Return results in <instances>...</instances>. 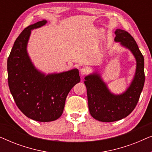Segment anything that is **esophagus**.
Masks as SVG:
<instances>
[{
    "label": "esophagus",
    "mask_w": 152,
    "mask_h": 152,
    "mask_svg": "<svg viewBox=\"0 0 152 152\" xmlns=\"http://www.w3.org/2000/svg\"><path fill=\"white\" fill-rule=\"evenodd\" d=\"M88 72H89V69L88 68H82V69L80 70V74L82 75V76L85 75L88 73Z\"/></svg>",
    "instance_id": "34e87169"
}]
</instances>
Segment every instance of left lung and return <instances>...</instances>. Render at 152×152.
<instances>
[{
	"instance_id": "1",
	"label": "left lung",
	"mask_w": 152,
	"mask_h": 152,
	"mask_svg": "<svg viewBox=\"0 0 152 152\" xmlns=\"http://www.w3.org/2000/svg\"><path fill=\"white\" fill-rule=\"evenodd\" d=\"M114 41L129 50L136 59V71L129 86L119 94L112 93L98 70L84 78L91 116L104 122H115L128 116L136 107L145 84L144 57L138 45L125 30L116 29Z\"/></svg>"
}]
</instances>
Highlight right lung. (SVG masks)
<instances>
[{
  "label": "right lung",
  "instance_id": "1",
  "mask_svg": "<svg viewBox=\"0 0 152 152\" xmlns=\"http://www.w3.org/2000/svg\"><path fill=\"white\" fill-rule=\"evenodd\" d=\"M47 23L43 20L24 29L7 59L8 84L16 105L28 118L44 122L61 117L68 93L80 82L77 68L46 74L33 64L27 49L31 31Z\"/></svg>",
  "mask_w": 152,
  "mask_h": 152
}]
</instances>
